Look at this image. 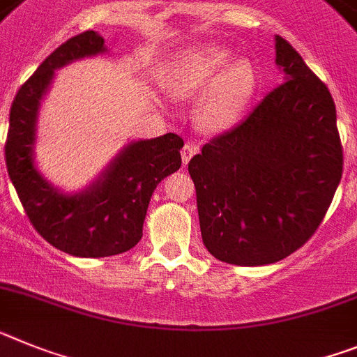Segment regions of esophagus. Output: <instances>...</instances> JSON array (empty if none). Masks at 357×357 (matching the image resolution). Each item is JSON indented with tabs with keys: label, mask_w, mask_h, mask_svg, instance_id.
Masks as SVG:
<instances>
[{
	"label": "esophagus",
	"mask_w": 357,
	"mask_h": 357,
	"mask_svg": "<svg viewBox=\"0 0 357 357\" xmlns=\"http://www.w3.org/2000/svg\"><path fill=\"white\" fill-rule=\"evenodd\" d=\"M197 153V145L194 144H185L181 149V161L183 165H188V161H190V158L194 156V154Z\"/></svg>",
	"instance_id": "34e87169"
}]
</instances>
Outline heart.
Wrapping results in <instances>:
<instances>
[{
	"mask_svg": "<svg viewBox=\"0 0 357 357\" xmlns=\"http://www.w3.org/2000/svg\"><path fill=\"white\" fill-rule=\"evenodd\" d=\"M231 57L230 50L222 46H204L183 59L167 80L169 93L176 98H196L204 91L197 120L210 132L237 123L259 82L252 61L231 63Z\"/></svg>",
	"mask_w": 357,
	"mask_h": 357,
	"instance_id": "obj_1",
	"label": "heart"
}]
</instances>
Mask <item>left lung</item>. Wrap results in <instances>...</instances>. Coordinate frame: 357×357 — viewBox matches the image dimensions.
I'll return each mask as SVG.
<instances>
[{
	"label": "left lung",
	"mask_w": 357,
	"mask_h": 357,
	"mask_svg": "<svg viewBox=\"0 0 357 357\" xmlns=\"http://www.w3.org/2000/svg\"><path fill=\"white\" fill-rule=\"evenodd\" d=\"M275 50L284 84L188 163L203 243L228 264L266 266L296 252L321 225L342 179L327 86L280 36Z\"/></svg>",
	"instance_id": "obj_1"
}]
</instances>
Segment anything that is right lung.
Returning a JSON list of instances; mask_svg holds the SVG:
<instances>
[{"mask_svg": "<svg viewBox=\"0 0 357 357\" xmlns=\"http://www.w3.org/2000/svg\"><path fill=\"white\" fill-rule=\"evenodd\" d=\"M105 52L104 37L88 30L50 54L15 93L5 144L8 176L37 234L61 252L84 259L119 255L136 246L154 188L181 167L183 140L167 132L126 145L100 178L77 194H64L37 170V113L55 70Z\"/></svg>", "mask_w": 357, "mask_h": 357, "instance_id": "right-lung-1", "label": "right lung"}]
</instances>
